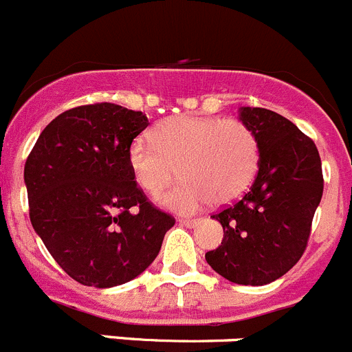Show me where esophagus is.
I'll use <instances>...</instances> for the list:
<instances>
[{
    "instance_id": "34e87169",
    "label": "esophagus",
    "mask_w": 352,
    "mask_h": 352,
    "mask_svg": "<svg viewBox=\"0 0 352 352\" xmlns=\"http://www.w3.org/2000/svg\"><path fill=\"white\" fill-rule=\"evenodd\" d=\"M180 223L186 225L187 228H194L197 223H199V220H194V218H184V220H180Z\"/></svg>"
}]
</instances>
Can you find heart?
Listing matches in <instances>:
<instances>
[{"label":"heart","mask_w":352,"mask_h":352,"mask_svg":"<svg viewBox=\"0 0 352 352\" xmlns=\"http://www.w3.org/2000/svg\"><path fill=\"white\" fill-rule=\"evenodd\" d=\"M153 140L132 141L129 166L138 186L151 196L162 192L179 170L184 179L160 197L170 210L189 213L208 201L230 203L248 189L258 170L256 135L234 118L180 115L160 124Z\"/></svg>","instance_id":"1"}]
</instances>
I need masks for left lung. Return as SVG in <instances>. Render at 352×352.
<instances>
[{
	"label": "left lung",
	"mask_w": 352,
	"mask_h": 352,
	"mask_svg": "<svg viewBox=\"0 0 352 352\" xmlns=\"http://www.w3.org/2000/svg\"><path fill=\"white\" fill-rule=\"evenodd\" d=\"M239 120L258 141V173L241 201L211 217L223 241L206 261L234 284L267 285L305 252L323 194L322 160L315 142L275 111L241 107Z\"/></svg>",
	"instance_id": "left-lung-1"
}]
</instances>
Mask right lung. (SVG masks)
<instances>
[{"label": "right lung", "mask_w": 352, "mask_h": 352, "mask_svg": "<svg viewBox=\"0 0 352 352\" xmlns=\"http://www.w3.org/2000/svg\"><path fill=\"white\" fill-rule=\"evenodd\" d=\"M149 125L113 103L77 107L41 132L23 168L34 230L74 280L108 289L155 261L173 227L135 184L129 146Z\"/></svg>", "instance_id": "1"}]
</instances>
